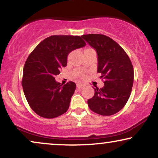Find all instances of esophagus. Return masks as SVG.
I'll use <instances>...</instances> for the list:
<instances>
[{"instance_id":"1","label":"esophagus","mask_w":158,"mask_h":158,"mask_svg":"<svg viewBox=\"0 0 158 158\" xmlns=\"http://www.w3.org/2000/svg\"><path fill=\"white\" fill-rule=\"evenodd\" d=\"M84 87V85L83 83H77V88H78V89H80V88H82Z\"/></svg>"}]
</instances>
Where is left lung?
I'll list each match as a JSON object with an SVG mask.
<instances>
[{
    "label": "left lung",
    "instance_id": "left-lung-1",
    "mask_svg": "<svg viewBox=\"0 0 158 158\" xmlns=\"http://www.w3.org/2000/svg\"><path fill=\"white\" fill-rule=\"evenodd\" d=\"M96 49L98 70L104 86L94 88L93 98L88 99L90 109L103 116H111L123 109L130 96L134 82V69L129 56L122 47L103 34L81 36Z\"/></svg>",
    "mask_w": 158,
    "mask_h": 158
}]
</instances>
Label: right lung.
I'll return each mask as SVG.
<instances>
[{
    "mask_svg": "<svg viewBox=\"0 0 158 158\" xmlns=\"http://www.w3.org/2000/svg\"><path fill=\"white\" fill-rule=\"evenodd\" d=\"M79 36L53 35L41 42L25 62L22 86L27 102L39 116L57 117L68 111L76 84L70 81L62 85L55 81L68 55L85 46Z\"/></svg>",
    "mask_w": 158,
    "mask_h": 158,
    "instance_id": "right-lung-1",
    "label": "right lung"
}]
</instances>
